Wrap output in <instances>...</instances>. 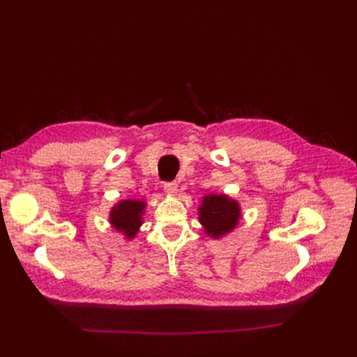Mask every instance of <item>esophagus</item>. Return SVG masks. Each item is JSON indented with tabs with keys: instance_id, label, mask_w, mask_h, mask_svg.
Instances as JSON below:
<instances>
[{
	"instance_id": "obj_1",
	"label": "esophagus",
	"mask_w": 357,
	"mask_h": 357,
	"mask_svg": "<svg viewBox=\"0 0 357 357\" xmlns=\"http://www.w3.org/2000/svg\"><path fill=\"white\" fill-rule=\"evenodd\" d=\"M177 183L176 181H169V183H165L164 185V190L168 193V195H171V197H174L176 193H177Z\"/></svg>"
}]
</instances>
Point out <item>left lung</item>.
<instances>
[{
    "label": "left lung",
    "mask_w": 357,
    "mask_h": 357,
    "mask_svg": "<svg viewBox=\"0 0 357 357\" xmlns=\"http://www.w3.org/2000/svg\"><path fill=\"white\" fill-rule=\"evenodd\" d=\"M198 219L204 232L214 240L232 232L240 223L241 207L238 201L225 193H210L202 197L198 208Z\"/></svg>",
    "instance_id": "8db88e82"
}]
</instances>
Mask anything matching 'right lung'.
Instances as JSON below:
<instances>
[{"label":"right lung","mask_w":357,"mask_h":357,"mask_svg":"<svg viewBox=\"0 0 357 357\" xmlns=\"http://www.w3.org/2000/svg\"><path fill=\"white\" fill-rule=\"evenodd\" d=\"M146 201L123 199L113 205L109 215L112 228L121 232L125 240H132L143 225V215L146 210Z\"/></svg>","instance_id":"right-lung-1"}]
</instances>
